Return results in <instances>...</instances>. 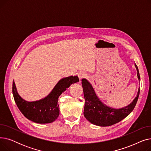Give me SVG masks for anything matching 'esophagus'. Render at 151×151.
Returning a JSON list of instances; mask_svg holds the SVG:
<instances>
[{
  "mask_svg": "<svg viewBox=\"0 0 151 151\" xmlns=\"http://www.w3.org/2000/svg\"><path fill=\"white\" fill-rule=\"evenodd\" d=\"M78 76L79 79H80V80H82L83 78H84L86 76V75H85V74H84V73L80 72V73H79L78 74Z\"/></svg>",
  "mask_w": 151,
  "mask_h": 151,
  "instance_id": "esophagus-1",
  "label": "esophagus"
}]
</instances>
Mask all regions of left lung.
<instances>
[{"mask_svg":"<svg viewBox=\"0 0 151 151\" xmlns=\"http://www.w3.org/2000/svg\"><path fill=\"white\" fill-rule=\"evenodd\" d=\"M135 67L138 78L140 80L139 73L136 64ZM82 86L85 99L84 116L91 123L101 127L114 125L130 114L136 106L140 91L139 88L137 96L129 105L116 109L103 104L97 97L91 84L85 79L82 80Z\"/></svg>","mask_w":151,"mask_h":151,"instance_id":"obj_1","label":"left lung"}]
</instances>
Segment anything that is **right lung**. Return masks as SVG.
I'll use <instances>...</instances> for the list:
<instances>
[{
  "instance_id": "1",
  "label": "right lung",
  "mask_w": 151,
  "mask_h": 151,
  "mask_svg": "<svg viewBox=\"0 0 151 151\" xmlns=\"http://www.w3.org/2000/svg\"><path fill=\"white\" fill-rule=\"evenodd\" d=\"M78 81L77 76L63 78L46 97L32 102L26 101L19 96L14 81L12 92L17 106L29 120L38 124L51 123L56 119L59 115V106L58 104L59 97L71 84Z\"/></svg>"
}]
</instances>
